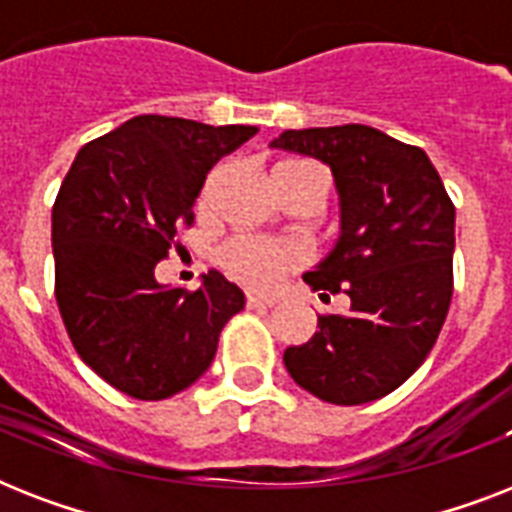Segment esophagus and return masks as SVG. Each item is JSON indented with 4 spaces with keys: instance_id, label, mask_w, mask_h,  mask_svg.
Segmentation results:
<instances>
[{
    "instance_id": "obj_1",
    "label": "esophagus",
    "mask_w": 512,
    "mask_h": 512,
    "mask_svg": "<svg viewBox=\"0 0 512 512\" xmlns=\"http://www.w3.org/2000/svg\"><path fill=\"white\" fill-rule=\"evenodd\" d=\"M276 300L273 297H257V295H247V308L252 311H265V308H273Z\"/></svg>"
}]
</instances>
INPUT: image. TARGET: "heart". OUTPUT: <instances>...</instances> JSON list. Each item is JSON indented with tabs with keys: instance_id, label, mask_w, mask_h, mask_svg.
I'll return each mask as SVG.
<instances>
[{
	"instance_id": "1",
	"label": "heart",
	"mask_w": 512,
	"mask_h": 512,
	"mask_svg": "<svg viewBox=\"0 0 512 512\" xmlns=\"http://www.w3.org/2000/svg\"><path fill=\"white\" fill-rule=\"evenodd\" d=\"M273 172H311V175L321 177L327 183L324 172L313 162L305 159H289L281 162ZM308 260L305 247H300L297 241L289 239H263V236H236L220 249V263L233 279L244 284L249 289L276 287L281 276L289 271H295Z\"/></svg>"
}]
</instances>
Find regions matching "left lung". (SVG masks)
Instances as JSON below:
<instances>
[{"label": "left lung", "mask_w": 512, "mask_h": 512, "mask_svg": "<svg viewBox=\"0 0 512 512\" xmlns=\"http://www.w3.org/2000/svg\"><path fill=\"white\" fill-rule=\"evenodd\" d=\"M319 159L340 193V239L303 281L345 292L348 316L284 350L292 380L321 401L356 406L417 372L452 303L454 204L428 154L366 124L287 130L271 143Z\"/></svg>", "instance_id": "obj_1"}]
</instances>
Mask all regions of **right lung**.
<instances>
[{
  "label": "right lung",
  "mask_w": 512,
  "mask_h": 512,
  "mask_svg": "<svg viewBox=\"0 0 512 512\" xmlns=\"http://www.w3.org/2000/svg\"><path fill=\"white\" fill-rule=\"evenodd\" d=\"M257 127L135 116L76 154L52 207L55 300L76 353L140 401L207 372L244 292L209 271L196 292L162 287L156 265L193 223L207 172Z\"/></svg>",
  "instance_id": "obj_1"
}]
</instances>
